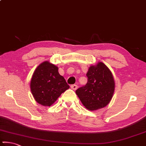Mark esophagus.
Masks as SVG:
<instances>
[{
	"mask_svg": "<svg viewBox=\"0 0 146 146\" xmlns=\"http://www.w3.org/2000/svg\"><path fill=\"white\" fill-rule=\"evenodd\" d=\"M70 88L72 90H76L77 88H78V86L76 85V84H74V85H72L70 86Z\"/></svg>",
	"mask_w": 146,
	"mask_h": 146,
	"instance_id": "1",
	"label": "esophagus"
}]
</instances>
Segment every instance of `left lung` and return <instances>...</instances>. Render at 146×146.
<instances>
[{
    "instance_id": "obj_1",
    "label": "left lung",
    "mask_w": 146,
    "mask_h": 146,
    "mask_svg": "<svg viewBox=\"0 0 146 146\" xmlns=\"http://www.w3.org/2000/svg\"><path fill=\"white\" fill-rule=\"evenodd\" d=\"M85 86L76 91L82 104L88 110L96 111L106 107L111 101L115 82L111 71L102 62L90 66Z\"/></svg>"
}]
</instances>
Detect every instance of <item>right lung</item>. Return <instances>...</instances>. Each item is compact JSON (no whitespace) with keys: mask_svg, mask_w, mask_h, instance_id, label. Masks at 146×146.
Instances as JSON below:
<instances>
[{"mask_svg":"<svg viewBox=\"0 0 146 146\" xmlns=\"http://www.w3.org/2000/svg\"><path fill=\"white\" fill-rule=\"evenodd\" d=\"M58 70L56 65L44 61L37 67L31 77V94L36 102L43 106L52 105L70 88Z\"/></svg>","mask_w":146,"mask_h":146,"instance_id":"1","label":"right lung"}]
</instances>
